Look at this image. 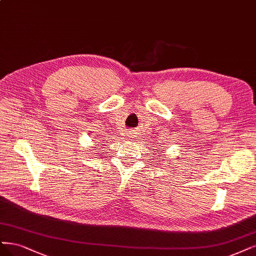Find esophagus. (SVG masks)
Segmentation results:
<instances>
[{
	"instance_id": "obj_1",
	"label": "esophagus",
	"mask_w": 256,
	"mask_h": 256,
	"mask_svg": "<svg viewBox=\"0 0 256 256\" xmlns=\"http://www.w3.org/2000/svg\"><path fill=\"white\" fill-rule=\"evenodd\" d=\"M128 134H129V136H131V138H134V136H136V132H134V130H131V131L128 132Z\"/></svg>"
}]
</instances>
